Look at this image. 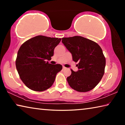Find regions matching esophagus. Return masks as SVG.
<instances>
[{"label":"esophagus","mask_w":125,"mask_h":125,"mask_svg":"<svg viewBox=\"0 0 125 125\" xmlns=\"http://www.w3.org/2000/svg\"><path fill=\"white\" fill-rule=\"evenodd\" d=\"M66 68H65V67H64V66L63 67V69H65Z\"/></svg>","instance_id":"34e87169"}]
</instances>
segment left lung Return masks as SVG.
<instances>
[{
  "mask_svg": "<svg viewBox=\"0 0 125 125\" xmlns=\"http://www.w3.org/2000/svg\"><path fill=\"white\" fill-rule=\"evenodd\" d=\"M62 43L70 52L73 61L78 62V71L67 78L69 86L77 92H86L94 89L102 79L106 60L98 43L82 36L62 38Z\"/></svg>",
  "mask_w": 125,
  "mask_h": 125,
  "instance_id": "8db88e82",
  "label": "left lung"
}]
</instances>
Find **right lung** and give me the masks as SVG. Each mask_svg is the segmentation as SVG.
Returning a JSON list of instances; mask_svg holds the SVG:
<instances>
[{
    "mask_svg": "<svg viewBox=\"0 0 125 125\" xmlns=\"http://www.w3.org/2000/svg\"><path fill=\"white\" fill-rule=\"evenodd\" d=\"M60 38L39 35L25 42L18 52L16 67L23 83L36 92H42L53 84L56 76L62 69V65H52L46 60H51L54 48Z\"/></svg>",
    "mask_w": 125,
    "mask_h": 125,
    "instance_id": "obj_1",
    "label": "right lung"
}]
</instances>
